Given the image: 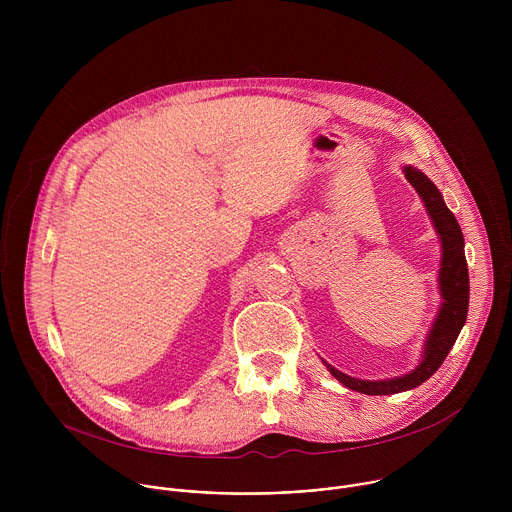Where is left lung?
I'll list each match as a JSON object with an SVG mask.
<instances>
[{"label":"left lung","instance_id":"1","mask_svg":"<svg viewBox=\"0 0 512 512\" xmlns=\"http://www.w3.org/2000/svg\"><path fill=\"white\" fill-rule=\"evenodd\" d=\"M403 174L407 182L421 196L423 206L431 218V225L442 243V259L437 281H440L442 304L437 308L435 320L425 336V344L421 350V360L417 367L401 377L381 379V381H362L350 375L340 373L332 364L324 360L330 375L340 381L344 387L364 393V395H395L425 383L437 369L442 367L448 352L458 340L460 330L466 324L468 316V300H470V279H468V263L464 255V235L456 221L452 210L446 206L442 192L417 168L403 166Z\"/></svg>","mask_w":512,"mask_h":512}]
</instances>
